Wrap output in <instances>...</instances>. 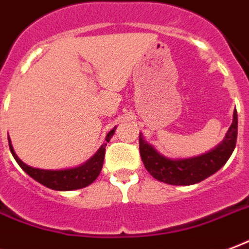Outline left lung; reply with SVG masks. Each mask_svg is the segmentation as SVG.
<instances>
[{
  "label": "left lung",
  "instance_id": "left-lung-1",
  "mask_svg": "<svg viewBox=\"0 0 249 249\" xmlns=\"http://www.w3.org/2000/svg\"><path fill=\"white\" fill-rule=\"evenodd\" d=\"M236 136L238 114L234 110L232 123L222 142L204 155L190 159H170L145 142L142 132L139 135V149L144 166L153 178L173 186H190L213 175L227 162L235 149Z\"/></svg>",
  "mask_w": 249,
  "mask_h": 249
}]
</instances>
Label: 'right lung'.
I'll return each instance as SVG.
<instances>
[{
  "mask_svg": "<svg viewBox=\"0 0 249 249\" xmlns=\"http://www.w3.org/2000/svg\"><path fill=\"white\" fill-rule=\"evenodd\" d=\"M114 132L115 127L109 131V134L105 138V142L98 148V151L88 161L79 165V166L70 167V169H61V170H45V169L30 166V165L23 162L22 160L17 156L10 138H9V146H10L11 155L15 159V161L18 162L19 166L22 167L23 170L26 171L31 178H34L36 182L41 183L42 186L48 187L51 190L74 191L89 186L90 183H93L97 179L104 165L105 146H107V142H110Z\"/></svg>",
  "mask_w": 249,
  "mask_h": 249,
  "instance_id": "obj_1",
  "label": "right lung"
}]
</instances>
